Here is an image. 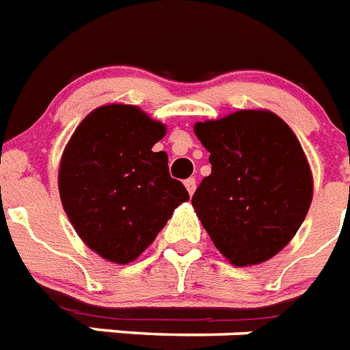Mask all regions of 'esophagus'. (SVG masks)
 <instances>
[{
    "mask_svg": "<svg viewBox=\"0 0 350 350\" xmlns=\"http://www.w3.org/2000/svg\"><path fill=\"white\" fill-rule=\"evenodd\" d=\"M185 189L189 191V194H193L194 189H196V180H194V178H189V180H185Z\"/></svg>",
    "mask_w": 350,
    "mask_h": 350,
    "instance_id": "esophagus-1",
    "label": "esophagus"
}]
</instances>
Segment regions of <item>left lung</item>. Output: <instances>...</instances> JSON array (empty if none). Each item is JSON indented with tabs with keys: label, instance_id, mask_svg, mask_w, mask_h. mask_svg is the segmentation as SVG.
I'll return each instance as SVG.
<instances>
[{
	"label": "left lung",
	"instance_id": "left-lung-1",
	"mask_svg": "<svg viewBox=\"0 0 350 350\" xmlns=\"http://www.w3.org/2000/svg\"><path fill=\"white\" fill-rule=\"evenodd\" d=\"M211 174L193 207L217 250L233 266L275 257L310 209L314 180L292 128L270 110H239L196 122Z\"/></svg>",
	"mask_w": 350,
	"mask_h": 350
}]
</instances>
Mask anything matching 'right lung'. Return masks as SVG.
<instances>
[{"instance_id":"add662e5","label":"right lung","mask_w":350,"mask_h":350,"mask_svg":"<svg viewBox=\"0 0 350 350\" xmlns=\"http://www.w3.org/2000/svg\"><path fill=\"white\" fill-rule=\"evenodd\" d=\"M165 133L163 122L133 104H104L64 148V211L80 240L110 262L135 260L189 200L183 183L170 178L167 152L152 150Z\"/></svg>"}]
</instances>
